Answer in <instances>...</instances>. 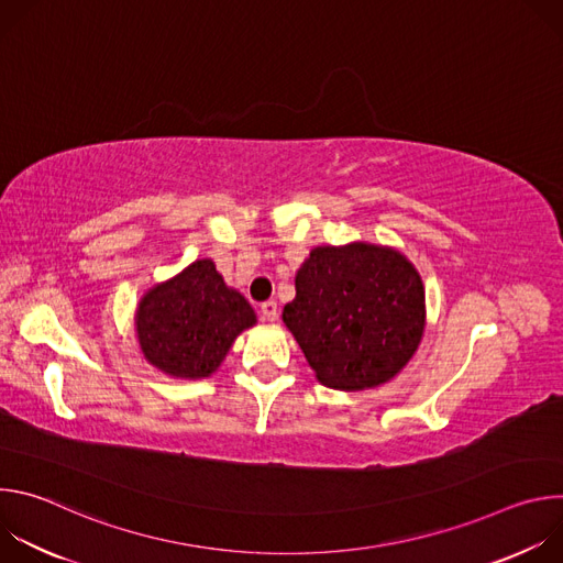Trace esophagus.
Segmentation results:
<instances>
[{
  "label": "esophagus",
  "mask_w": 563,
  "mask_h": 563,
  "mask_svg": "<svg viewBox=\"0 0 563 563\" xmlns=\"http://www.w3.org/2000/svg\"><path fill=\"white\" fill-rule=\"evenodd\" d=\"M261 313H263L267 320H276V318H278V305H276V300H265V302L261 305Z\"/></svg>",
  "instance_id": "34e87169"
}]
</instances>
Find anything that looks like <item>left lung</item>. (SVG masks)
Instances as JSON below:
<instances>
[{
  "label": "left lung",
  "instance_id": "left-lung-1",
  "mask_svg": "<svg viewBox=\"0 0 563 563\" xmlns=\"http://www.w3.org/2000/svg\"><path fill=\"white\" fill-rule=\"evenodd\" d=\"M283 320L320 383L374 387L404 369L421 343L423 283L387 247H316L296 274Z\"/></svg>",
  "mask_w": 563,
  "mask_h": 563
}]
</instances>
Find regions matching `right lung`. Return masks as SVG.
I'll return each instance as SVG.
<instances>
[{
  "label": "right lung",
  "instance_id": "1",
  "mask_svg": "<svg viewBox=\"0 0 563 563\" xmlns=\"http://www.w3.org/2000/svg\"><path fill=\"white\" fill-rule=\"evenodd\" d=\"M254 323L252 305L224 285L207 258L153 287L135 313L144 358L159 372L180 378L216 372L235 336Z\"/></svg>",
  "mask_w": 563,
  "mask_h": 563
}]
</instances>
